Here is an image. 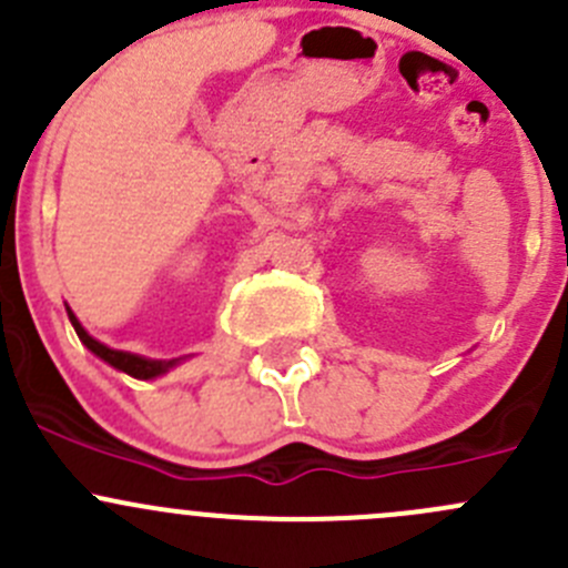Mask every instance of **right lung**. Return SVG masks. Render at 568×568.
Masks as SVG:
<instances>
[{
    "label": "right lung",
    "instance_id": "add662e5",
    "mask_svg": "<svg viewBox=\"0 0 568 568\" xmlns=\"http://www.w3.org/2000/svg\"><path fill=\"white\" fill-rule=\"evenodd\" d=\"M68 311V318H71L73 329H77L79 341L84 343V346L90 348V352L95 354V357H101L104 363L112 365V368L123 371V374L134 376V379H156V376L168 374L170 368H175L181 359H148V357H140V354H131V352H118V348H109L104 343H99L95 337L88 335V329H84L82 324H79V318L73 316L71 307H65Z\"/></svg>",
    "mask_w": 568,
    "mask_h": 568
}]
</instances>
